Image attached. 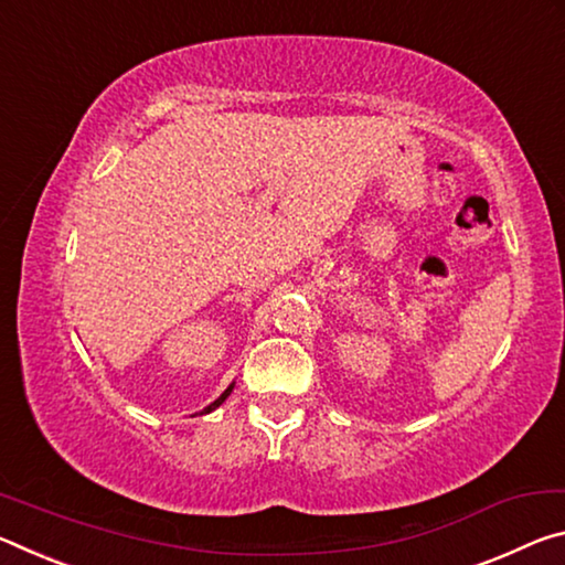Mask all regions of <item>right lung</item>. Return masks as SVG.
<instances>
[{"mask_svg": "<svg viewBox=\"0 0 565 565\" xmlns=\"http://www.w3.org/2000/svg\"><path fill=\"white\" fill-rule=\"evenodd\" d=\"M230 393H233V385H230V387H227V391H225V393H222V395L217 397V401H215V403H210V405H207V408H205V411H202V413H210V411H215V408H217V405H222V403H225V397H227Z\"/></svg>", "mask_w": 565, "mask_h": 565, "instance_id": "obj_1", "label": "right lung"}]
</instances>
